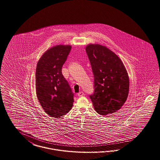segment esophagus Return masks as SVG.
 Wrapping results in <instances>:
<instances>
[{"label": "esophagus", "mask_w": 160, "mask_h": 160, "mask_svg": "<svg viewBox=\"0 0 160 160\" xmlns=\"http://www.w3.org/2000/svg\"><path fill=\"white\" fill-rule=\"evenodd\" d=\"M83 95H84V93H83V91H81V92H79L78 94V96L79 97L83 96Z\"/></svg>", "instance_id": "1"}]
</instances>
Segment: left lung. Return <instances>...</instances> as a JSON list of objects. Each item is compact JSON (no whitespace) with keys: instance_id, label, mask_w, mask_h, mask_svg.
<instances>
[{"instance_id":"obj_1","label":"left lung","mask_w":160,"mask_h":160,"mask_svg":"<svg viewBox=\"0 0 160 160\" xmlns=\"http://www.w3.org/2000/svg\"><path fill=\"white\" fill-rule=\"evenodd\" d=\"M86 52L94 75V92L90 98L96 111L102 115L118 111L129 91V78L121 59L111 49L89 44Z\"/></svg>"}]
</instances>
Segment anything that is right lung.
I'll return each mask as SVG.
<instances>
[{
    "label": "right lung",
    "mask_w": 160,
    "mask_h": 160,
    "mask_svg": "<svg viewBox=\"0 0 160 160\" xmlns=\"http://www.w3.org/2000/svg\"><path fill=\"white\" fill-rule=\"evenodd\" d=\"M71 48L67 45L52 47L43 54L37 64V98L43 110L51 117L60 118L73 106V93L62 72Z\"/></svg>",
    "instance_id": "right-lung-1"
}]
</instances>
